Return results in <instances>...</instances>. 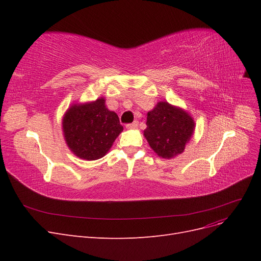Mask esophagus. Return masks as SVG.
Instances as JSON below:
<instances>
[{
    "label": "esophagus",
    "instance_id": "esophagus-1",
    "mask_svg": "<svg viewBox=\"0 0 261 261\" xmlns=\"http://www.w3.org/2000/svg\"><path fill=\"white\" fill-rule=\"evenodd\" d=\"M137 126H138V121H135V122L126 125V128H136Z\"/></svg>",
    "mask_w": 261,
    "mask_h": 261
}]
</instances>
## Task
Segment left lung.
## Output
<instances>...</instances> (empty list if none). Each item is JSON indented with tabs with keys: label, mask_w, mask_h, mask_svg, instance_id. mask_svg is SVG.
Returning a JSON list of instances; mask_svg holds the SVG:
<instances>
[{
	"label": "left lung",
	"mask_w": 261,
	"mask_h": 261,
	"mask_svg": "<svg viewBox=\"0 0 261 261\" xmlns=\"http://www.w3.org/2000/svg\"><path fill=\"white\" fill-rule=\"evenodd\" d=\"M144 136L153 151L164 159H171L183 152L195 129L191 115L165 101L156 103L148 112Z\"/></svg>",
	"instance_id": "obj_1"
}]
</instances>
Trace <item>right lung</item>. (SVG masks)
Listing matches in <instances>:
<instances>
[{
  "instance_id": "1",
  "label": "right lung",
  "mask_w": 261,
  "mask_h": 261,
  "mask_svg": "<svg viewBox=\"0 0 261 261\" xmlns=\"http://www.w3.org/2000/svg\"><path fill=\"white\" fill-rule=\"evenodd\" d=\"M62 126L68 148L88 161L105 156L123 130L117 114L106 107L105 98L73 105L63 116Z\"/></svg>"
}]
</instances>
